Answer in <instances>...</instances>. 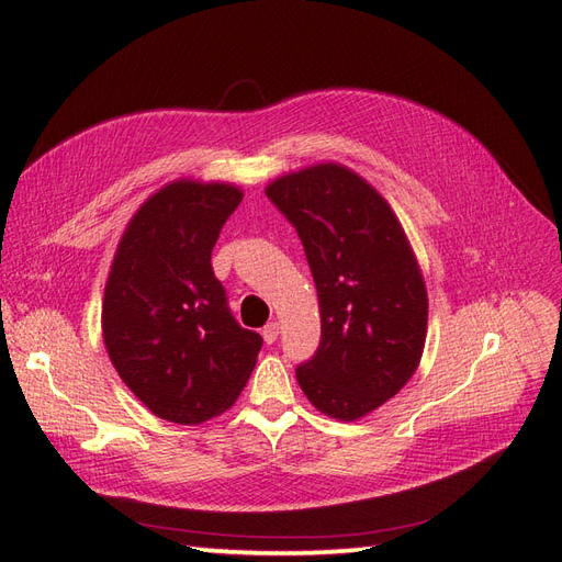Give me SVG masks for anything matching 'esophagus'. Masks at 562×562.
Segmentation results:
<instances>
[{
    "label": "esophagus",
    "mask_w": 562,
    "mask_h": 562,
    "mask_svg": "<svg viewBox=\"0 0 562 562\" xmlns=\"http://www.w3.org/2000/svg\"><path fill=\"white\" fill-rule=\"evenodd\" d=\"M263 339H266V344H272L278 339V335H280V325L278 323H268L266 327H263Z\"/></svg>",
    "instance_id": "1"
}]
</instances>
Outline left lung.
<instances>
[{"label":"left lung","mask_w":562,"mask_h":562,"mask_svg":"<svg viewBox=\"0 0 562 562\" xmlns=\"http://www.w3.org/2000/svg\"><path fill=\"white\" fill-rule=\"evenodd\" d=\"M268 199L304 244L321 304V347L296 368L321 413L353 423L404 390L427 337V286L386 199L325 161L286 172Z\"/></svg>","instance_id":"left-lung-1"}]
</instances>
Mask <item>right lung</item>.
Segmentation results:
<instances>
[{
    "label": "right lung",
    "mask_w": 562,
    "mask_h": 562,
    "mask_svg": "<svg viewBox=\"0 0 562 562\" xmlns=\"http://www.w3.org/2000/svg\"><path fill=\"white\" fill-rule=\"evenodd\" d=\"M244 192L180 178L135 211L113 254L102 333L113 368L144 406L201 425L235 404L261 351L215 280L211 251Z\"/></svg>",
    "instance_id": "1"
}]
</instances>
